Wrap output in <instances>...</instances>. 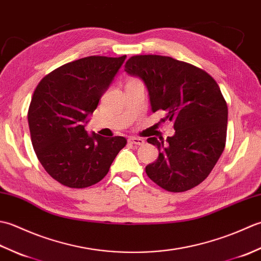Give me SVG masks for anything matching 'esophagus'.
Returning a JSON list of instances; mask_svg holds the SVG:
<instances>
[{
    "instance_id": "esophagus-1",
    "label": "esophagus",
    "mask_w": 261,
    "mask_h": 261,
    "mask_svg": "<svg viewBox=\"0 0 261 261\" xmlns=\"http://www.w3.org/2000/svg\"><path fill=\"white\" fill-rule=\"evenodd\" d=\"M129 142L132 143V145H136V146H142L143 143H145V140L142 139V138H137V137H132L129 139Z\"/></svg>"
}]
</instances>
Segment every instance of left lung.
<instances>
[{
	"instance_id": "8db88e82",
	"label": "left lung",
	"mask_w": 261,
	"mask_h": 261,
	"mask_svg": "<svg viewBox=\"0 0 261 261\" xmlns=\"http://www.w3.org/2000/svg\"><path fill=\"white\" fill-rule=\"evenodd\" d=\"M124 70L145 82L152 112L174 122L175 135L149 138L159 156L146 167L149 178L168 192H185L206 178L222 154L228 105L218 83L206 71L159 55H139Z\"/></svg>"
}]
</instances>
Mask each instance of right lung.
<instances>
[{"instance_id": "right-lung-1", "label": "right lung", "mask_w": 261, "mask_h": 261, "mask_svg": "<svg viewBox=\"0 0 261 261\" xmlns=\"http://www.w3.org/2000/svg\"><path fill=\"white\" fill-rule=\"evenodd\" d=\"M126 56H90L46 75L33 93L28 122L35 152L54 179L70 188L96 184L109 173L123 137L104 138L85 130Z\"/></svg>"}]
</instances>
